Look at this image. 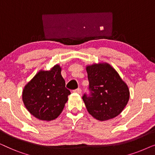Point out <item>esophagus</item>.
Wrapping results in <instances>:
<instances>
[{"label": "esophagus", "mask_w": 155, "mask_h": 155, "mask_svg": "<svg viewBox=\"0 0 155 155\" xmlns=\"http://www.w3.org/2000/svg\"><path fill=\"white\" fill-rule=\"evenodd\" d=\"M73 92H75V93H78V94H81L82 90H81V89H80V88H78V89H76V90H73Z\"/></svg>", "instance_id": "34e87169"}]
</instances>
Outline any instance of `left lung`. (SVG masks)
<instances>
[{
    "label": "left lung",
    "mask_w": 155,
    "mask_h": 155,
    "mask_svg": "<svg viewBox=\"0 0 155 155\" xmlns=\"http://www.w3.org/2000/svg\"><path fill=\"white\" fill-rule=\"evenodd\" d=\"M90 94L82 96L89 113L103 121L121 113L130 97L127 84L107 63L87 67Z\"/></svg>",
    "instance_id": "obj_1"
}]
</instances>
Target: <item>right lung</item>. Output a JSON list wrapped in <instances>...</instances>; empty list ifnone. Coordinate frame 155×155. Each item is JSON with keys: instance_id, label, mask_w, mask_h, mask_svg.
<instances>
[{"instance_id": "right-lung-1", "label": "right lung", "mask_w": 155, "mask_h": 155, "mask_svg": "<svg viewBox=\"0 0 155 155\" xmlns=\"http://www.w3.org/2000/svg\"><path fill=\"white\" fill-rule=\"evenodd\" d=\"M56 65L48 71H41L25 87L22 100L29 113L38 119L51 120L62 112L70 90Z\"/></svg>"}]
</instances>
